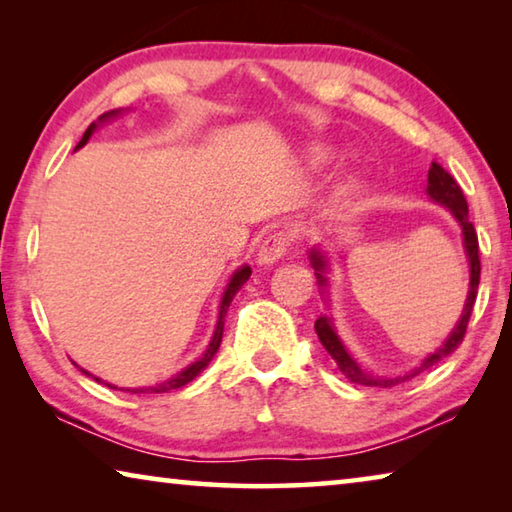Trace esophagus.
<instances>
[{"instance_id":"obj_1","label":"esophagus","mask_w":512,"mask_h":512,"mask_svg":"<svg viewBox=\"0 0 512 512\" xmlns=\"http://www.w3.org/2000/svg\"><path fill=\"white\" fill-rule=\"evenodd\" d=\"M291 241L293 239L287 230H273L271 235L264 237L262 246H259V250H257L259 264H273L275 259H280L289 250Z\"/></svg>"}]
</instances>
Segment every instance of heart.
I'll use <instances>...</instances> for the list:
<instances>
[{
  "mask_svg": "<svg viewBox=\"0 0 512 512\" xmlns=\"http://www.w3.org/2000/svg\"><path fill=\"white\" fill-rule=\"evenodd\" d=\"M311 160H314L316 164H323L329 160V153L325 149H314L311 151Z\"/></svg>",
  "mask_w": 512,
  "mask_h": 512,
  "instance_id": "1",
  "label": "heart"
}]
</instances>
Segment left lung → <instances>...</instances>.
Returning <instances> with one entry per match:
<instances>
[{"mask_svg":"<svg viewBox=\"0 0 512 512\" xmlns=\"http://www.w3.org/2000/svg\"><path fill=\"white\" fill-rule=\"evenodd\" d=\"M427 192L433 198V201H438L440 205H445L452 210V214L456 216V221L461 223L463 228V237H465V250H467V257H470V293H467V302H465V309H463V316L458 320L456 329L452 332V336L440 345V348L422 361L420 368H415L409 375H402V377H393V379H379V377H370L363 372L354 359L348 354V350L343 348V343L339 341V336H336L332 323H329L327 316H320L316 320V334L320 343H323V348L329 352V357L336 361V366L343 372L345 377L354 384H361V386H381V388H391L402 384V381H409L411 377L420 375L422 370H427L431 366H436L438 361H443L445 357H449L458 345L463 343L465 339V332H467V323H470V316H472V309H474V300H476V289H479V280H481V259H479V237H476V230L470 221V210H467V201L463 196V189L461 185L456 183L452 173L447 169L440 167L438 162H431L429 167V185H427ZM311 264L316 268V277L320 284H325V277H323V268H325V259L323 255L314 250L311 253Z\"/></svg>","mask_w":512,"mask_h":512,"instance_id":"obj_1","label":"left lung"}]
</instances>
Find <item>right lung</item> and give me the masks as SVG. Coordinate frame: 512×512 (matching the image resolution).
Masks as SVG:
<instances>
[{
    "mask_svg": "<svg viewBox=\"0 0 512 512\" xmlns=\"http://www.w3.org/2000/svg\"><path fill=\"white\" fill-rule=\"evenodd\" d=\"M112 115H117V110H112V112H106V115H101L99 117V121H103L106 117H112ZM94 128H97V124H90V128L88 131H85V135H83V140L79 142V146H76V149H81V146L90 140V135H92V131ZM250 277V266H244V268H239V271L232 275V280H230V284H228V289H225V293H223V300H221V311H219V323H216V332H214V336H212V343H210V348L205 350V354L198 361H194L192 366L189 368H185L183 372H180V375H176L173 379H169V381H164V384H160V386H149V388H126L128 393H169V391H173V388H180V386H185V384H189V381H192L198 372H201L207 363L212 361V357L216 354V350H219V345H221V336H223V318H225V314H228V307H230V302H232V298H235V293L244 287V282L248 280ZM85 372V370H83ZM85 375H88V372H85ZM99 381V379H97ZM110 386V384H108ZM112 388V386H110Z\"/></svg>",
    "mask_w": 512,
    "mask_h": 512,
    "instance_id": "add662e5",
    "label": "right lung"
}]
</instances>
